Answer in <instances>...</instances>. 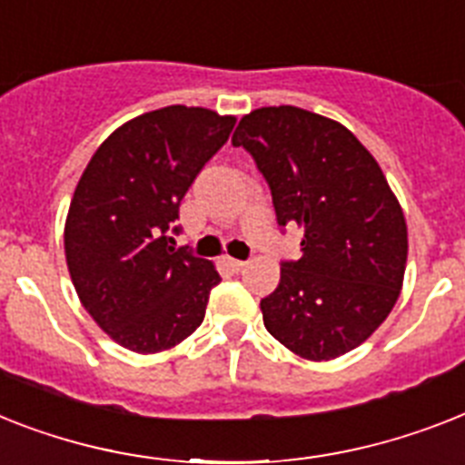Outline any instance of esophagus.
<instances>
[{"instance_id":"esophagus-1","label":"esophagus","mask_w":465,"mask_h":465,"mask_svg":"<svg viewBox=\"0 0 465 465\" xmlns=\"http://www.w3.org/2000/svg\"><path fill=\"white\" fill-rule=\"evenodd\" d=\"M229 265H232L236 272H241V270H245V267H248V262H245V260H233V258H229Z\"/></svg>"}]
</instances>
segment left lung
<instances>
[{
    "instance_id": "obj_1",
    "label": "left lung",
    "mask_w": 465,
    "mask_h": 465,
    "mask_svg": "<svg viewBox=\"0 0 465 465\" xmlns=\"http://www.w3.org/2000/svg\"><path fill=\"white\" fill-rule=\"evenodd\" d=\"M232 143L270 183L279 226L303 229V258L260 301L267 331L305 361L349 353L403 286L409 229L384 172L343 124L292 104L252 109Z\"/></svg>"
}]
</instances>
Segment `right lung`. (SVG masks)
<instances>
[{
  "label": "right lung",
  "instance_id": "right-lung-1",
  "mask_svg": "<svg viewBox=\"0 0 465 465\" xmlns=\"http://www.w3.org/2000/svg\"><path fill=\"white\" fill-rule=\"evenodd\" d=\"M236 116L205 107L154 109L122 124L90 157L71 198L64 252L71 282L102 331L134 353L191 337L222 277L167 236L205 162Z\"/></svg>",
  "mask_w": 465,
  "mask_h": 465
}]
</instances>
